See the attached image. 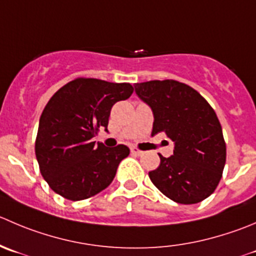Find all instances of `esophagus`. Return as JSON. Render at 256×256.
Listing matches in <instances>:
<instances>
[{"mask_svg":"<svg viewBox=\"0 0 256 256\" xmlns=\"http://www.w3.org/2000/svg\"><path fill=\"white\" fill-rule=\"evenodd\" d=\"M130 150H131V154H134V155H141V154H142V151H140L138 148H135V146H132Z\"/></svg>","mask_w":256,"mask_h":256,"instance_id":"34e87169","label":"esophagus"}]
</instances>
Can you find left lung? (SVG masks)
<instances>
[{
	"label": "left lung",
	"mask_w": 256,
	"mask_h": 256,
	"mask_svg": "<svg viewBox=\"0 0 256 256\" xmlns=\"http://www.w3.org/2000/svg\"><path fill=\"white\" fill-rule=\"evenodd\" d=\"M138 98L154 114L151 135L165 132L174 155L160 156L148 172L154 185L178 204H196L219 185L226 161V144L214 108L188 85L175 80L135 84Z\"/></svg>",
	"instance_id": "8db88e82"
}]
</instances>
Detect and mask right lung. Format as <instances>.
I'll list each match as a JSON object with an SVG mask.
<instances>
[{
    "instance_id": "1",
    "label": "right lung",
    "mask_w": 256,
    "mask_h": 256,
    "mask_svg": "<svg viewBox=\"0 0 256 256\" xmlns=\"http://www.w3.org/2000/svg\"><path fill=\"white\" fill-rule=\"evenodd\" d=\"M132 92L130 84L78 78L50 98L40 118L34 152L41 175L56 194L78 202L112 182L130 148L96 145L92 138L101 128L108 130L111 108Z\"/></svg>"
}]
</instances>
